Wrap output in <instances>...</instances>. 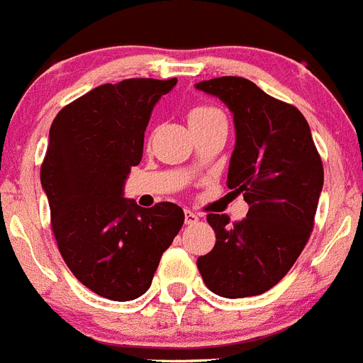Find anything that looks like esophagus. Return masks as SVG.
<instances>
[{
    "label": "esophagus",
    "instance_id": "1",
    "mask_svg": "<svg viewBox=\"0 0 363 363\" xmlns=\"http://www.w3.org/2000/svg\"><path fill=\"white\" fill-rule=\"evenodd\" d=\"M184 220L186 225H195V223L199 220V216L195 212H191V210H184Z\"/></svg>",
    "mask_w": 363,
    "mask_h": 363
}]
</instances>
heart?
I'll list each match as a JSON object with an SVG mask.
<instances>
[{
    "mask_svg": "<svg viewBox=\"0 0 363 363\" xmlns=\"http://www.w3.org/2000/svg\"><path fill=\"white\" fill-rule=\"evenodd\" d=\"M217 118H225L223 111H219L213 106H195L190 113H188V121L190 125L194 124H204V122L217 121Z\"/></svg>",
    "mask_w": 363,
    "mask_h": 363,
    "instance_id": "b5f03b06",
    "label": "heart"
}]
</instances>
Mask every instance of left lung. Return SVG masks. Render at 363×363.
Masks as SVG:
<instances>
[{
    "label": "left lung",
    "mask_w": 363,
    "mask_h": 363,
    "mask_svg": "<svg viewBox=\"0 0 363 363\" xmlns=\"http://www.w3.org/2000/svg\"><path fill=\"white\" fill-rule=\"evenodd\" d=\"M234 113L228 184L248 203L245 219L208 213L216 247L197 259L203 281L223 298L257 296L281 281L307 245L323 188V164L298 107L254 82L220 77L197 84Z\"/></svg>",
    "instance_id": "left-lung-1"
}]
</instances>
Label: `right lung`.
Returning a JSON list of instances; mask_svg holds the SVG:
<instances>
[{"mask_svg":"<svg viewBox=\"0 0 363 363\" xmlns=\"http://www.w3.org/2000/svg\"><path fill=\"white\" fill-rule=\"evenodd\" d=\"M177 78L104 84L67 104L49 131L40 179L58 250L82 285L113 301L150 289L184 212L173 203L140 208L122 197L143 159L153 106Z\"/></svg>","mask_w":363,"mask_h":363,"instance_id":"obj_1","label":"right lung"}]
</instances>
